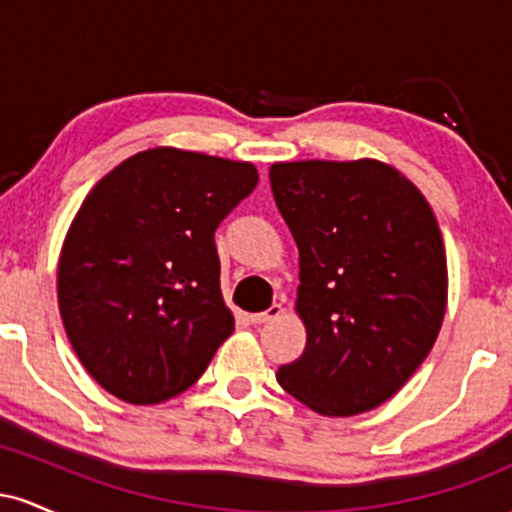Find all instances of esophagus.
<instances>
[{"label": "esophagus", "instance_id": "obj_1", "mask_svg": "<svg viewBox=\"0 0 512 512\" xmlns=\"http://www.w3.org/2000/svg\"><path fill=\"white\" fill-rule=\"evenodd\" d=\"M284 315V308H281L279 303H274L272 308H267L264 310V313H252L250 315V322L252 325H264V322H272V320H276V317H281Z\"/></svg>", "mask_w": 512, "mask_h": 512}]
</instances>
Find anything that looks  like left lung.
<instances>
[{"mask_svg": "<svg viewBox=\"0 0 512 512\" xmlns=\"http://www.w3.org/2000/svg\"><path fill=\"white\" fill-rule=\"evenodd\" d=\"M272 192L298 245L305 349L279 368L322 416H356L397 395L436 344L448 260L431 204L375 158L286 161Z\"/></svg>", "mask_w": 512, "mask_h": 512, "instance_id": "left-lung-1", "label": "left lung"}]
</instances>
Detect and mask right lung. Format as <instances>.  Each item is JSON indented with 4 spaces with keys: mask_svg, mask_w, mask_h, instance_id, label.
Segmentation results:
<instances>
[{
    "mask_svg": "<svg viewBox=\"0 0 512 512\" xmlns=\"http://www.w3.org/2000/svg\"><path fill=\"white\" fill-rule=\"evenodd\" d=\"M257 180L248 161L156 146L93 185L64 236L57 301L105 392L158 404L202 378L236 330L214 231Z\"/></svg>",
    "mask_w": 512,
    "mask_h": 512,
    "instance_id": "right-lung-1",
    "label": "right lung"
}]
</instances>
